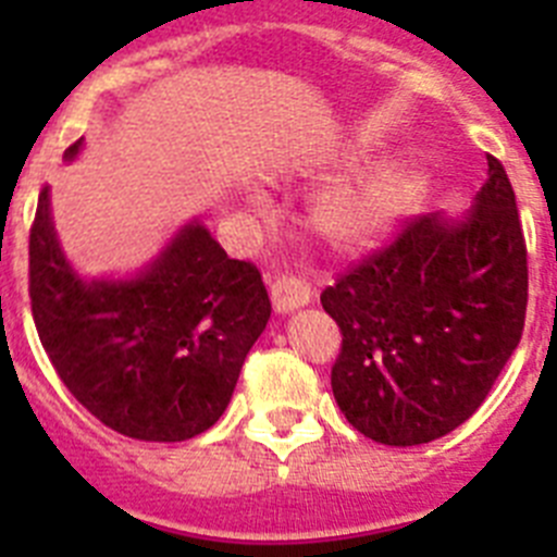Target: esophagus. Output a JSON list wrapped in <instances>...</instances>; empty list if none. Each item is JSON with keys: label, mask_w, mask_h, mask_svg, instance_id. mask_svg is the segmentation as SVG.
<instances>
[{"label": "esophagus", "mask_w": 557, "mask_h": 557, "mask_svg": "<svg viewBox=\"0 0 557 557\" xmlns=\"http://www.w3.org/2000/svg\"><path fill=\"white\" fill-rule=\"evenodd\" d=\"M309 287L301 282V278H295V275H275L273 282H270V301H273V309L278 314H287L293 309H301L309 304Z\"/></svg>", "instance_id": "esophagus-1"}]
</instances>
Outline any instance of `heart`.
Returning a JSON list of instances; mask_svg holds the SVG:
<instances>
[{"label": "heart", "mask_w": 557, "mask_h": 557, "mask_svg": "<svg viewBox=\"0 0 557 557\" xmlns=\"http://www.w3.org/2000/svg\"><path fill=\"white\" fill-rule=\"evenodd\" d=\"M421 198V166L407 156H391L321 195L312 209V225L334 248H368L412 214Z\"/></svg>", "instance_id": "1"}]
</instances>
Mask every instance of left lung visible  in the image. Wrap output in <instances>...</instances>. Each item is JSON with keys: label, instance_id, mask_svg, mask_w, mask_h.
Segmentation results:
<instances>
[{"label": "left lung", "instance_id": "1", "mask_svg": "<svg viewBox=\"0 0 557 557\" xmlns=\"http://www.w3.org/2000/svg\"><path fill=\"white\" fill-rule=\"evenodd\" d=\"M321 304L343 332L332 391L354 430L418 446L469 421L528 312V245L499 159L488 156L466 218L410 220L323 289Z\"/></svg>", "mask_w": 557, "mask_h": 557}]
</instances>
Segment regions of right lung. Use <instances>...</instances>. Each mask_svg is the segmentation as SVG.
<instances>
[{"mask_svg":"<svg viewBox=\"0 0 557 557\" xmlns=\"http://www.w3.org/2000/svg\"><path fill=\"white\" fill-rule=\"evenodd\" d=\"M29 304L69 393L113 432L156 444L218 424L270 321L259 270L228 259L198 220L133 278H81L58 243L47 186L29 228Z\"/></svg>","mask_w":557,"mask_h":557,"instance_id":"add662e5","label":"right lung"}]
</instances>
